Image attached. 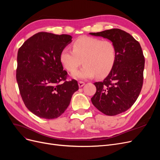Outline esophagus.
I'll return each instance as SVG.
<instances>
[{
	"mask_svg": "<svg viewBox=\"0 0 160 160\" xmlns=\"http://www.w3.org/2000/svg\"><path fill=\"white\" fill-rule=\"evenodd\" d=\"M78 85H79V88H81V87H83L85 85V83H84V82H83V81H79Z\"/></svg>",
	"mask_w": 160,
	"mask_h": 160,
	"instance_id": "esophagus-1",
	"label": "esophagus"
}]
</instances>
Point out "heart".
Listing matches in <instances>:
<instances>
[{
    "instance_id": "obj_1",
    "label": "heart",
    "mask_w": 160,
    "mask_h": 160,
    "mask_svg": "<svg viewBox=\"0 0 160 160\" xmlns=\"http://www.w3.org/2000/svg\"><path fill=\"white\" fill-rule=\"evenodd\" d=\"M117 52L113 43L108 40L83 36L73 42L72 50L65 47L61 51L59 60L69 72H75L81 63L82 68L72 74L77 79H88L97 77L103 78L112 71Z\"/></svg>"
}]
</instances>
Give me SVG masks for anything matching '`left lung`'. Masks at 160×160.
Wrapping results in <instances>:
<instances>
[{
    "mask_svg": "<svg viewBox=\"0 0 160 160\" xmlns=\"http://www.w3.org/2000/svg\"><path fill=\"white\" fill-rule=\"evenodd\" d=\"M89 34L110 40L117 52L112 71L103 81L94 83L97 90L91 102L107 115L122 113L133 105L142 88L145 59L142 47L130 34L119 28Z\"/></svg>",
    "mask_w": 160,
    "mask_h": 160,
    "instance_id": "8db88e82",
    "label": "left lung"
}]
</instances>
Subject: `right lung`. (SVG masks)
Instances as JSON below:
<instances>
[{
    "label": "right lung",
    "instance_id": "1",
    "mask_svg": "<svg viewBox=\"0 0 160 160\" xmlns=\"http://www.w3.org/2000/svg\"><path fill=\"white\" fill-rule=\"evenodd\" d=\"M71 39L68 35L40 32L18 51L16 77L20 94L27 109L41 118H59L79 89L76 80H66L67 72L59 60L61 51Z\"/></svg>",
    "mask_w": 160,
    "mask_h": 160
}]
</instances>
